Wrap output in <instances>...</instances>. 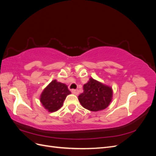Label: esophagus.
I'll return each instance as SVG.
<instances>
[{"label":"esophagus","instance_id":"1","mask_svg":"<svg viewBox=\"0 0 156 156\" xmlns=\"http://www.w3.org/2000/svg\"><path fill=\"white\" fill-rule=\"evenodd\" d=\"M71 92H72L73 94H75V95H77L78 93H79L78 90H77V89H72Z\"/></svg>","mask_w":156,"mask_h":156}]
</instances>
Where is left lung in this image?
Listing matches in <instances>:
<instances>
[{
	"label": "left lung",
	"mask_w": 156,
	"mask_h": 156,
	"mask_svg": "<svg viewBox=\"0 0 156 156\" xmlns=\"http://www.w3.org/2000/svg\"><path fill=\"white\" fill-rule=\"evenodd\" d=\"M84 91L79 96L83 107L92 111L105 109L112 100V88L92 78L83 86Z\"/></svg>",
	"instance_id": "8db88e82"
}]
</instances>
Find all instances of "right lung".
Returning a JSON list of instances; mask_svg holds the SVG:
<instances>
[{
  "mask_svg": "<svg viewBox=\"0 0 156 156\" xmlns=\"http://www.w3.org/2000/svg\"><path fill=\"white\" fill-rule=\"evenodd\" d=\"M71 92L65 84L52 81L40 97V101L49 112H55L62 106L66 98Z\"/></svg>",
  "mask_w": 156,
  "mask_h": 156,
  "instance_id": "add662e5",
  "label": "right lung"
}]
</instances>
